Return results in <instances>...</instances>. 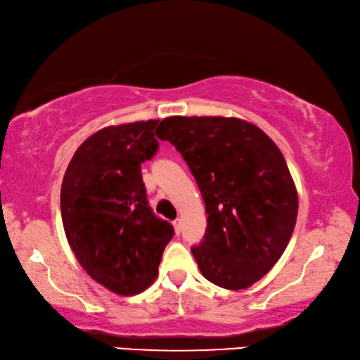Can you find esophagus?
<instances>
[{
  "label": "esophagus",
  "instance_id": "1",
  "mask_svg": "<svg viewBox=\"0 0 360 360\" xmlns=\"http://www.w3.org/2000/svg\"><path fill=\"white\" fill-rule=\"evenodd\" d=\"M173 227H174V232L179 236V233H181V219H174L173 221Z\"/></svg>",
  "mask_w": 360,
  "mask_h": 360
}]
</instances>
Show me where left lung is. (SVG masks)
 Listing matches in <instances>:
<instances>
[{"instance_id":"8db88e82","label":"left lung","mask_w":360,"mask_h":360,"mask_svg":"<svg viewBox=\"0 0 360 360\" xmlns=\"http://www.w3.org/2000/svg\"><path fill=\"white\" fill-rule=\"evenodd\" d=\"M157 136L191 168L207 210V233L192 247L202 276L227 290L252 287L292 237L298 192L287 162L256 124L233 117H168Z\"/></svg>"}]
</instances>
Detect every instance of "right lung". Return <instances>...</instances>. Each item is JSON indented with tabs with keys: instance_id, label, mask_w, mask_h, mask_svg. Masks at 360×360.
I'll use <instances>...</instances> for the list:
<instances>
[{
	"instance_id": "add662e5",
	"label": "right lung",
	"mask_w": 360,
	"mask_h": 360,
	"mask_svg": "<svg viewBox=\"0 0 360 360\" xmlns=\"http://www.w3.org/2000/svg\"><path fill=\"white\" fill-rule=\"evenodd\" d=\"M157 123L99 129L78 147L62 181V224L73 255L88 276L123 296L155 281L174 233L152 213L141 174L158 149Z\"/></svg>"
}]
</instances>
